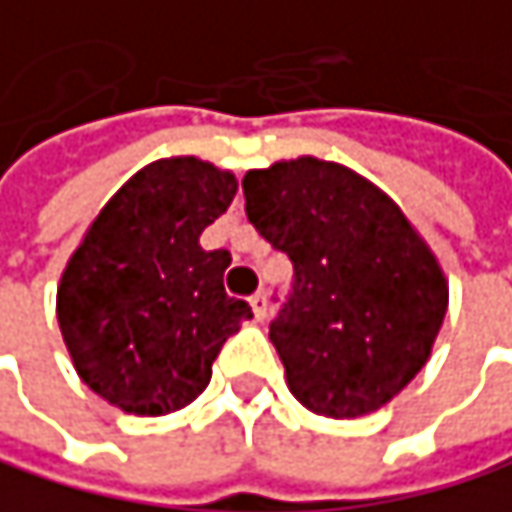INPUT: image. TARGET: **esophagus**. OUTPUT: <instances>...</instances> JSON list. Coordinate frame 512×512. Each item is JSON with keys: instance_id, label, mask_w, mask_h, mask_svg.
I'll return each instance as SVG.
<instances>
[{"instance_id": "1", "label": "esophagus", "mask_w": 512, "mask_h": 512, "mask_svg": "<svg viewBox=\"0 0 512 512\" xmlns=\"http://www.w3.org/2000/svg\"><path fill=\"white\" fill-rule=\"evenodd\" d=\"M251 312H254V318H258V321L267 318V294L264 291H258V294L251 297Z\"/></svg>"}]
</instances>
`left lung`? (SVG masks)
<instances>
[{
    "mask_svg": "<svg viewBox=\"0 0 512 512\" xmlns=\"http://www.w3.org/2000/svg\"><path fill=\"white\" fill-rule=\"evenodd\" d=\"M245 212L294 276L270 324L291 393L324 417H363L426 366L447 282L402 209L354 170L297 158L242 179Z\"/></svg>",
    "mask_w": 512,
    "mask_h": 512,
    "instance_id": "1",
    "label": "left lung"
}]
</instances>
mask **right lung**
I'll use <instances>...</instances> for the list:
<instances>
[{
    "label": "right lung",
    "mask_w": 512,
    "mask_h": 512,
    "mask_svg": "<svg viewBox=\"0 0 512 512\" xmlns=\"http://www.w3.org/2000/svg\"><path fill=\"white\" fill-rule=\"evenodd\" d=\"M233 194V173L200 158L155 161L107 200L68 261L62 339L83 384L110 405L140 417L185 408L251 318L224 291L230 254L200 248Z\"/></svg>",
    "instance_id": "obj_1"
}]
</instances>
